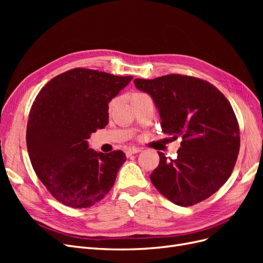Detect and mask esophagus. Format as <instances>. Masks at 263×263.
<instances>
[{"label": "esophagus", "instance_id": "esophagus-1", "mask_svg": "<svg viewBox=\"0 0 263 263\" xmlns=\"http://www.w3.org/2000/svg\"><path fill=\"white\" fill-rule=\"evenodd\" d=\"M140 151H141V149H140V148L133 147V148H127V149L125 150V154H126V156H127V157H129V156H132V155H135V154H138V153H140Z\"/></svg>", "mask_w": 263, "mask_h": 263}]
</instances>
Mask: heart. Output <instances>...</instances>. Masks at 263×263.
Here are the masks:
<instances>
[{
  "label": "heart",
  "instance_id": "1",
  "mask_svg": "<svg viewBox=\"0 0 263 263\" xmlns=\"http://www.w3.org/2000/svg\"><path fill=\"white\" fill-rule=\"evenodd\" d=\"M142 95H146V94H144V93H134L132 95V98H138V97H142Z\"/></svg>",
  "mask_w": 263,
  "mask_h": 263
}]
</instances>
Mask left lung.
Masks as SVG:
<instances>
[{"instance_id": "1", "label": "left lung", "mask_w": 263, "mask_h": 263, "mask_svg": "<svg viewBox=\"0 0 263 263\" xmlns=\"http://www.w3.org/2000/svg\"><path fill=\"white\" fill-rule=\"evenodd\" d=\"M135 86L153 99L162 132L182 137L177 159L160 162L150 174L155 187L180 206H191L225 184L240 147L239 126L232 105L213 84L193 77L168 74L135 79Z\"/></svg>"}]
</instances>
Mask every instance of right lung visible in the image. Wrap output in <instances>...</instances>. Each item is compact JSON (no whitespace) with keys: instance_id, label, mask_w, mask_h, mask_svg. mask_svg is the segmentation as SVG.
Here are the masks:
<instances>
[{"instance_id":"add662e5","label":"right lung","mask_w":263,"mask_h":263,"mask_svg":"<svg viewBox=\"0 0 263 263\" xmlns=\"http://www.w3.org/2000/svg\"><path fill=\"white\" fill-rule=\"evenodd\" d=\"M132 79L77 68L51 79L36 97L26 130L29 159L63 205L90 208L114 185L125 154L98 153L86 139L108 124V103Z\"/></svg>"}]
</instances>
